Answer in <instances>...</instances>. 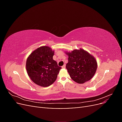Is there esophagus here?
Masks as SVG:
<instances>
[{"mask_svg": "<svg viewBox=\"0 0 122 122\" xmlns=\"http://www.w3.org/2000/svg\"><path fill=\"white\" fill-rule=\"evenodd\" d=\"M61 67H62V68H66V65H65H65H64L63 66H62Z\"/></svg>", "mask_w": 122, "mask_h": 122, "instance_id": "1", "label": "esophagus"}]
</instances>
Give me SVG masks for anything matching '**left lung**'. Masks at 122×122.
Instances as JSON below:
<instances>
[{"mask_svg": "<svg viewBox=\"0 0 122 122\" xmlns=\"http://www.w3.org/2000/svg\"><path fill=\"white\" fill-rule=\"evenodd\" d=\"M68 62L66 65L71 78L78 83H83L94 76L97 68V61L95 58L85 50H74L66 53Z\"/></svg>", "mask_w": 122, "mask_h": 122, "instance_id": "1", "label": "left lung"}]
</instances>
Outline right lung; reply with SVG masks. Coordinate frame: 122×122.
<instances>
[{"label":"right lung","instance_id":"obj_1","mask_svg":"<svg viewBox=\"0 0 122 122\" xmlns=\"http://www.w3.org/2000/svg\"><path fill=\"white\" fill-rule=\"evenodd\" d=\"M54 51L47 46L35 50L27 59L26 68L28 76L36 84L48 86L56 80L61 68L53 60Z\"/></svg>","mask_w":122,"mask_h":122}]
</instances>
